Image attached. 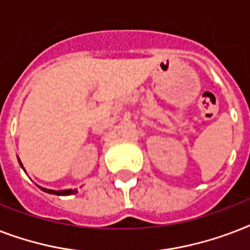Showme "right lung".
<instances>
[{
  "label": "right lung",
  "mask_w": 250,
  "mask_h": 250,
  "mask_svg": "<svg viewBox=\"0 0 250 250\" xmlns=\"http://www.w3.org/2000/svg\"><path fill=\"white\" fill-rule=\"evenodd\" d=\"M18 161H19V164H21V168H23V165H21V160L18 158ZM24 170V168H23ZM40 187V186H39ZM41 190H44V192H46V193H50V194H57V196H70V194H75L78 193V190L76 189H63V190H54V189H48V188H44V187H40Z\"/></svg>",
  "instance_id": "add662e5"
}]
</instances>
